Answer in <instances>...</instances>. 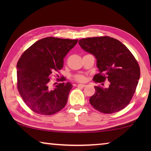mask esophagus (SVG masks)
I'll use <instances>...</instances> for the list:
<instances>
[{
  "label": "esophagus",
  "mask_w": 151,
  "mask_h": 151,
  "mask_svg": "<svg viewBox=\"0 0 151 151\" xmlns=\"http://www.w3.org/2000/svg\"><path fill=\"white\" fill-rule=\"evenodd\" d=\"M78 87H81V88H84L86 86V85H83V84H78L77 85Z\"/></svg>",
  "instance_id": "1"
}]
</instances>
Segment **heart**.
Returning <instances> with one entry per match:
<instances>
[{
  "instance_id": "heart-1",
  "label": "heart",
  "mask_w": 151,
  "mask_h": 151,
  "mask_svg": "<svg viewBox=\"0 0 151 151\" xmlns=\"http://www.w3.org/2000/svg\"><path fill=\"white\" fill-rule=\"evenodd\" d=\"M74 79L76 81L79 82V83H83V82L86 81V77L84 75H76L74 76Z\"/></svg>"
}]
</instances>
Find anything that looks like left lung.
<instances>
[{"instance_id": "left-lung-1", "label": "left lung", "mask_w": 151, "mask_h": 151, "mask_svg": "<svg viewBox=\"0 0 151 151\" xmlns=\"http://www.w3.org/2000/svg\"><path fill=\"white\" fill-rule=\"evenodd\" d=\"M78 44L96 58L99 73L94 76L93 81L109 82L107 87L94 86L95 93L89 99L91 105L106 114L125 108L136 91L140 73L131 51L119 40L107 36L81 39Z\"/></svg>"}]
</instances>
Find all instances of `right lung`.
I'll return each mask as SVG.
<instances>
[{
    "label": "right lung",
    "instance_id": "1",
    "mask_svg": "<svg viewBox=\"0 0 151 151\" xmlns=\"http://www.w3.org/2000/svg\"><path fill=\"white\" fill-rule=\"evenodd\" d=\"M77 42V39L46 37L35 42L21 55L17 65V87L32 111L51 115L65 106L72 84L57 83L50 88V77L63 67L64 58Z\"/></svg>",
    "mask_w": 151,
    "mask_h": 151
}]
</instances>
